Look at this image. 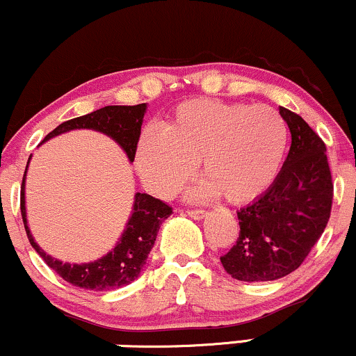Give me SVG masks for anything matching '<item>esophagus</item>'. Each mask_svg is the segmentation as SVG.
I'll return each mask as SVG.
<instances>
[{
    "instance_id": "34e87169",
    "label": "esophagus",
    "mask_w": 356,
    "mask_h": 356,
    "mask_svg": "<svg viewBox=\"0 0 356 356\" xmlns=\"http://www.w3.org/2000/svg\"><path fill=\"white\" fill-rule=\"evenodd\" d=\"M186 213H188V216H190V218H193V220H202L203 216L207 215V211H204V210H188Z\"/></svg>"
}]
</instances>
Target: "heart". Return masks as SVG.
I'll list each match as a JSON object with an SVG mask.
<instances>
[{
    "label": "heart",
    "mask_w": 356,
    "mask_h": 356,
    "mask_svg": "<svg viewBox=\"0 0 356 356\" xmlns=\"http://www.w3.org/2000/svg\"><path fill=\"white\" fill-rule=\"evenodd\" d=\"M288 148V127L266 104L196 98L175 108L165 129L149 127L136 146L145 186L170 198L193 178H207L196 196L223 195L228 203L260 198L277 179Z\"/></svg>",
    "instance_id": "1"
}]
</instances>
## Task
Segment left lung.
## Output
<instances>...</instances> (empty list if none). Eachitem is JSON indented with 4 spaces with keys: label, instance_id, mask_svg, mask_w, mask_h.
Listing matches in <instances>:
<instances>
[{
    "label": "left lung",
    "instance_id": "8db88e82",
    "mask_svg": "<svg viewBox=\"0 0 356 356\" xmlns=\"http://www.w3.org/2000/svg\"><path fill=\"white\" fill-rule=\"evenodd\" d=\"M291 146L277 179L260 198L236 211V245L220 258L240 282H271L308 257L332 213L333 183L327 146L302 116L280 106Z\"/></svg>",
    "mask_w": 356,
    "mask_h": 356
}]
</instances>
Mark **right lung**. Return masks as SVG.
Returning <instances> with one entry per match:
<instances>
[{"label":"right lung","mask_w":356,"mask_h":356,"mask_svg":"<svg viewBox=\"0 0 356 356\" xmlns=\"http://www.w3.org/2000/svg\"><path fill=\"white\" fill-rule=\"evenodd\" d=\"M146 113V103L135 104V106H104L85 116L68 120L56 127L51 133H48L43 140L61 135V133L71 131V129H95V131L104 133L118 143L124 149L129 161H135L136 145L141 135V124ZM31 160V156H29ZM28 160V163H29ZM28 170V166H26ZM26 170H24L23 183H21V216H23L24 229L29 243L36 250V253L43 258L49 268L56 271L65 282L71 285L85 288V290L95 291H110L115 288L127 286L140 277L143 270L146 258L152 252L154 241H156L160 225L173 213L171 207L163 203L161 200L153 198L152 195L136 193L135 203H133L131 216L128 218L127 228L123 235L104 257L90 263H63L51 254H46L38 246L28 228L26 207H24V179H26Z\"/></svg>","instance_id":"right-lung-1"}]
</instances>
